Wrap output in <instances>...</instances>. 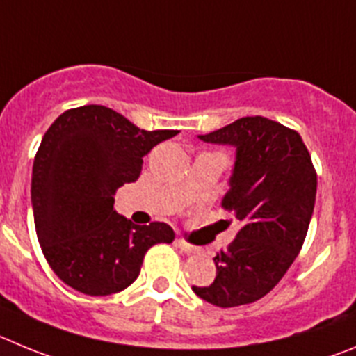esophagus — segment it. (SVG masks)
I'll return each mask as SVG.
<instances>
[{"label":"esophagus","instance_id":"esophagus-1","mask_svg":"<svg viewBox=\"0 0 356 356\" xmlns=\"http://www.w3.org/2000/svg\"><path fill=\"white\" fill-rule=\"evenodd\" d=\"M175 246H177V248H181L182 252H186V254H195V252H197V246H193V245H190V243H186L184 239H175Z\"/></svg>","mask_w":356,"mask_h":356}]
</instances>
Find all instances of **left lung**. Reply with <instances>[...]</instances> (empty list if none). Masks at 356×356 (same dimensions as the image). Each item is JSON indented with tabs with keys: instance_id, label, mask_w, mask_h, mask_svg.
Segmentation results:
<instances>
[{
	"instance_id": "8db88e82",
	"label": "left lung",
	"mask_w": 356,
	"mask_h": 356,
	"mask_svg": "<svg viewBox=\"0 0 356 356\" xmlns=\"http://www.w3.org/2000/svg\"><path fill=\"white\" fill-rule=\"evenodd\" d=\"M198 138L236 149L222 206L232 211L239 230L214 257L213 284L193 291L222 309L254 303L277 286L300 254L318 175L302 136L270 118L243 117Z\"/></svg>"
}]
</instances>
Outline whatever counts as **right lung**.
<instances>
[{"label": "right lung", "instance_id": "obj_1", "mask_svg": "<svg viewBox=\"0 0 356 356\" xmlns=\"http://www.w3.org/2000/svg\"><path fill=\"white\" fill-rule=\"evenodd\" d=\"M179 131H145L111 108L67 110L44 134L31 172V207L44 257L67 286L90 296L138 278L147 250L172 243L170 225H134L113 195L140 177L143 156Z\"/></svg>", "mask_w": 356, "mask_h": 356}]
</instances>
